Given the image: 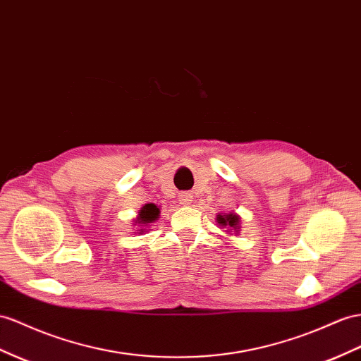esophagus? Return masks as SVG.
Returning a JSON list of instances; mask_svg holds the SVG:
<instances>
[{
	"mask_svg": "<svg viewBox=\"0 0 361 361\" xmlns=\"http://www.w3.org/2000/svg\"><path fill=\"white\" fill-rule=\"evenodd\" d=\"M192 201V195H190V193L189 192H181L180 193V195H178V202H180V204H189V202Z\"/></svg>",
	"mask_w": 361,
	"mask_h": 361,
	"instance_id": "obj_1",
	"label": "esophagus"
}]
</instances>
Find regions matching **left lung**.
<instances>
[{"mask_svg": "<svg viewBox=\"0 0 361 361\" xmlns=\"http://www.w3.org/2000/svg\"><path fill=\"white\" fill-rule=\"evenodd\" d=\"M239 218L236 214H226V215H216V221L219 226L223 227H228L230 230H235V232H238L239 227Z\"/></svg>", "mask_w": 361, "mask_h": 361, "instance_id": "8db88e82", "label": "left lung"}]
</instances>
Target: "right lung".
<instances>
[{
	"instance_id": "right-lung-1",
	"label": "right lung",
	"mask_w": 361,
	"mask_h": 361,
	"mask_svg": "<svg viewBox=\"0 0 361 361\" xmlns=\"http://www.w3.org/2000/svg\"><path fill=\"white\" fill-rule=\"evenodd\" d=\"M159 216H160V209L151 202V204H145L140 209V212H138L135 224H138L140 227H146V226H149L151 223H154V221H157V218H159ZM143 230L145 228H140L138 232L142 233Z\"/></svg>"
}]
</instances>
